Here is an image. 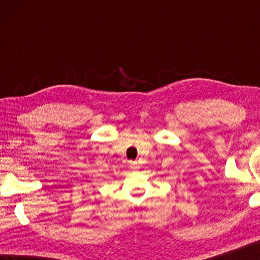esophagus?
<instances>
[{
	"mask_svg": "<svg viewBox=\"0 0 260 260\" xmlns=\"http://www.w3.org/2000/svg\"><path fill=\"white\" fill-rule=\"evenodd\" d=\"M129 167L131 169H137L138 168V163L137 162H134V161H130L129 162Z\"/></svg>",
	"mask_w": 260,
	"mask_h": 260,
	"instance_id": "1",
	"label": "esophagus"
}]
</instances>
